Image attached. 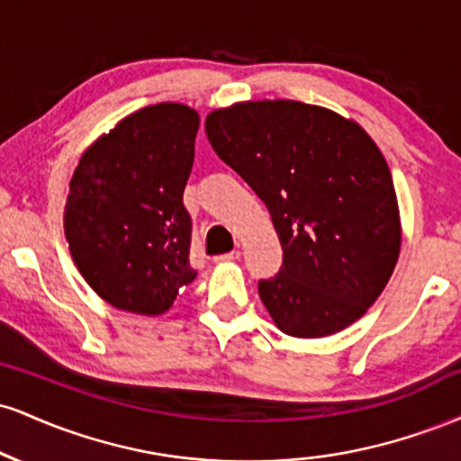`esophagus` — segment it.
Returning <instances> with one entry per match:
<instances>
[{"instance_id": "34e87169", "label": "esophagus", "mask_w": 461, "mask_h": 461, "mask_svg": "<svg viewBox=\"0 0 461 461\" xmlns=\"http://www.w3.org/2000/svg\"><path fill=\"white\" fill-rule=\"evenodd\" d=\"M238 258H240V251H230L223 256H214V262H234Z\"/></svg>"}]
</instances>
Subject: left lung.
Instances as JSON below:
<instances>
[{
	"instance_id": "1",
	"label": "left lung",
	"mask_w": 461,
	"mask_h": 461,
	"mask_svg": "<svg viewBox=\"0 0 461 461\" xmlns=\"http://www.w3.org/2000/svg\"><path fill=\"white\" fill-rule=\"evenodd\" d=\"M219 158L271 212L284 264L258 284L275 325L322 338L366 314L393 275L401 216L384 153L333 110L262 99L205 119Z\"/></svg>"
}]
</instances>
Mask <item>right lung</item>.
Instances as JSON below:
<instances>
[{
    "label": "right lung",
    "instance_id": "1",
    "mask_svg": "<svg viewBox=\"0 0 461 461\" xmlns=\"http://www.w3.org/2000/svg\"><path fill=\"white\" fill-rule=\"evenodd\" d=\"M197 130L199 114L188 105H147L99 136L73 171L68 251L86 284L116 310L164 314L197 275L182 201Z\"/></svg>",
    "mask_w": 461,
    "mask_h": 461
}]
</instances>
